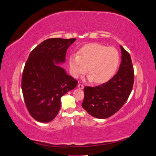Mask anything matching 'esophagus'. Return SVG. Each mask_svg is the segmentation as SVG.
<instances>
[{"mask_svg":"<svg viewBox=\"0 0 156 156\" xmlns=\"http://www.w3.org/2000/svg\"><path fill=\"white\" fill-rule=\"evenodd\" d=\"M78 88H79V89H83L84 86L83 85V84H78Z\"/></svg>","mask_w":156,"mask_h":156,"instance_id":"esophagus-1","label":"esophagus"}]
</instances>
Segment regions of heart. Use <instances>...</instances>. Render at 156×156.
Returning <instances> with one entry per match:
<instances>
[{
	"label": "heart",
	"instance_id": "obj_1",
	"mask_svg": "<svg viewBox=\"0 0 156 156\" xmlns=\"http://www.w3.org/2000/svg\"><path fill=\"white\" fill-rule=\"evenodd\" d=\"M120 64V54L112 47L107 48L100 44H89L82 47L77 55L69 58L71 75L78 78L87 71L88 79L96 83H105L114 76Z\"/></svg>",
	"mask_w": 156,
	"mask_h": 156
}]
</instances>
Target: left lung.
<instances>
[{"mask_svg":"<svg viewBox=\"0 0 156 156\" xmlns=\"http://www.w3.org/2000/svg\"><path fill=\"white\" fill-rule=\"evenodd\" d=\"M122 62L116 74L97 87H85L82 107L98 119H107L119 111L128 99L134 83V69L130 55L120 45Z\"/></svg>","mask_w":156,"mask_h":156,"instance_id":"obj_1","label":"left lung"}]
</instances>
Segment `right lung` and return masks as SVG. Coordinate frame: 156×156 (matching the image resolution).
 <instances>
[{
  "label": "right lung",
  "instance_id": "add662e5",
  "mask_svg": "<svg viewBox=\"0 0 156 156\" xmlns=\"http://www.w3.org/2000/svg\"><path fill=\"white\" fill-rule=\"evenodd\" d=\"M75 38L48 39L30 53L22 75L21 88L26 107L40 122L53 120L60 109V98L74 89L77 81L59 65Z\"/></svg>",
  "mask_w": 156,
  "mask_h": 156
}]
</instances>
